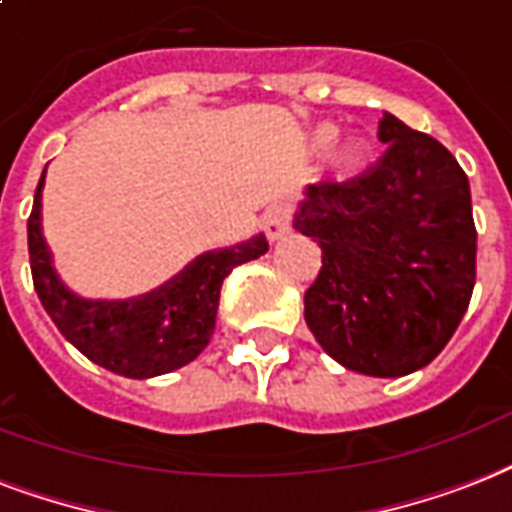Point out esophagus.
Instances as JSON below:
<instances>
[{
	"instance_id": "obj_1",
	"label": "esophagus",
	"mask_w": 512,
	"mask_h": 512,
	"mask_svg": "<svg viewBox=\"0 0 512 512\" xmlns=\"http://www.w3.org/2000/svg\"><path fill=\"white\" fill-rule=\"evenodd\" d=\"M264 232L272 243L277 240H283L288 232H291V211L285 208V205H275V208H269L264 213Z\"/></svg>"
}]
</instances>
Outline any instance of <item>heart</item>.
Listing matches in <instances>:
<instances>
[{
	"label": "heart",
	"mask_w": 512,
	"mask_h": 512,
	"mask_svg": "<svg viewBox=\"0 0 512 512\" xmlns=\"http://www.w3.org/2000/svg\"><path fill=\"white\" fill-rule=\"evenodd\" d=\"M336 138H339V128H336L334 122H323V125L312 130L310 144L312 149H328ZM368 160H371V144H368L366 138L355 136L350 141H344L342 149L336 152L334 168L339 173V178H352L366 168Z\"/></svg>",
	"instance_id": "b5f03b06"
}]
</instances>
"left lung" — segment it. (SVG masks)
<instances>
[{
  "label": "left lung",
  "instance_id": "left-lung-1",
  "mask_svg": "<svg viewBox=\"0 0 512 512\" xmlns=\"http://www.w3.org/2000/svg\"><path fill=\"white\" fill-rule=\"evenodd\" d=\"M387 152L344 184L310 186L293 227L323 251L304 320L350 371L406 376L446 347L475 285L465 170L433 136L384 114Z\"/></svg>",
  "mask_w": 512,
  "mask_h": 512
}]
</instances>
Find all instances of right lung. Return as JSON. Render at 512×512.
Masks as SVG:
<instances>
[{
  "instance_id": "1",
  "label": "right lung",
  "mask_w": 512,
  "mask_h": 512,
  "mask_svg": "<svg viewBox=\"0 0 512 512\" xmlns=\"http://www.w3.org/2000/svg\"><path fill=\"white\" fill-rule=\"evenodd\" d=\"M39 178L29 216V261L34 291L45 312L87 360L128 379H149L192 363L211 342L224 277L264 256L269 243L256 235L232 248L197 256L168 283L133 299H82L69 291L53 267L42 237Z\"/></svg>"
}]
</instances>
